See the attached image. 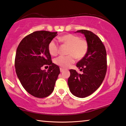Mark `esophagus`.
I'll list each match as a JSON object with an SVG mask.
<instances>
[{
    "mask_svg": "<svg viewBox=\"0 0 126 126\" xmlns=\"http://www.w3.org/2000/svg\"><path fill=\"white\" fill-rule=\"evenodd\" d=\"M60 72H63V70H64V69H63V68H60Z\"/></svg>",
    "mask_w": 126,
    "mask_h": 126,
    "instance_id": "1",
    "label": "esophagus"
}]
</instances>
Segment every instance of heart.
I'll use <instances>...</instances> for the list:
<instances>
[{
  "label": "heart",
  "instance_id": "b5f03b06",
  "mask_svg": "<svg viewBox=\"0 0 126 126\" xmlns=\"http://www.w3.org/2000/svg\"><path fill=\"white\" fill-rule=\"evenodd\" d=\"M60 42L69 46L68 56H61L54 60L57 65L63 68L69 67L75 62L76 58L80 60L87 54L88 50V43L85 39L80 38L79 36L73 34H68L58 38ZM48 50L52 56H57L58 53L59 45L55 39H52L48 45Z\"/></svg>",
  "mask_w": 126,
  "mask_h": 126
}]
</instances>
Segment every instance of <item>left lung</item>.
Masks as SVG:
<instances>
[{
  "label": "left lung",
  "instance_id": "obj_1",
  "mask_svg": "<svg viewBox=\"0 0 126 126\" xmlns=\"http://www.w3.org/2000/svg\"><path fill=\"white\" fill-rule=\"evenodd\" d=\"M77 32L84 34L88 50L76 65L82 73L70 69L68 84L73 95L83 98L97 90L104 80L107 69V52L102 41L94 32L87 30H77Z\"/></svg>",
  "mask_w": 126,
  "mask_h": 126
}]
</instances>
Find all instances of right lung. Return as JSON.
I'll use <instances>...</instances> for the list:
<instances>
[{
  "label": "right lung",
  "mask_w": 126,
  "mask_h": 126,
  "mask_svg": "<svg viewBox=\"0 0 126 126\" xmlns=\"http://www.w3.org/2000/svg\"><path fill=\"white\" fill-rule=\"evenodd\" d=\"M57 35V32H34L26 36L17 47L15 58L17 76L25 90L35 97L49 96L60 73L59 66L52 63L48 50L49 42ZM48 65L47 72L41 69Z\"/></svg>",
  "instance_id": "obj_1"
}]
</instances>
